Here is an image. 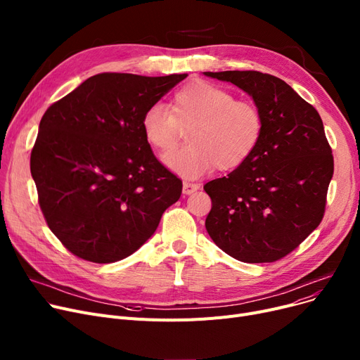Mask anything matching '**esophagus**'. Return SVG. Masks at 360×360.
I'll return each mask as SVG.
<instances>
[{"mask_svg": "<svg viewBox=\"0 0 360 360\" xmlns=\"http://www.w3.org/2000/svg\"><path fill=\"white\" fill-rule=\"evenodd\" d=\"M197 190H200V184H195V182H184V186H182V191L184 194H193L195 193Z\"/></svg>", "mask_w": 360, "mask_h": 360, "instance_id": "esophagus-1", "label": "esophagus"}]
</instances>
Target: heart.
<instances>
[{
  "label": "heart",
  "instance_id": "1",
  "mask_svg": "<svg viewBox=\"0 0 360 360\" xmlns=\"http://www.w3.org/2000/svg\"><path fill=\"white\" fill-rule=\"evenodd\" d=\"M184 128H190L191 143L166 155L165 163L182 176L195 178L214 166L232 170L247 162L262 139L264 115L252 101L194 80L175 91L172 109L156 102L141 117L146 141L160 153L175 147Z\"/></svg>",
  "mask_w": 360,
  "mask_h": 360
}]
</instances>
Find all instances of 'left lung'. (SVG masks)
Wrapping results in <instances>:
<instances>
[{"mask_svg": "<svg viewBox=\"0 0 360 360\" xmlns=\"http://www.w3.org/2000/svg\"><path fill=\"white\" fill-rule=\"evenodd\" d=\"M251 94L264 115L254 155L204 185L205 229L243 262H274L296 250L326 213L334 159L316 109L283 80L259 71L204 72Z\"/></svg>", "mask_w": 360, "mask_h": 360, "instance_id": "8db88e82", "label": "left lung"}]
</instances>
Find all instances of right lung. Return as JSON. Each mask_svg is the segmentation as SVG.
<instances>
[{
	"instance_id": "add662e5",
	"label": "right lung",
	"mask_w": 360,
	"mask_h": 360,
	"mask_svg": "<svg viewBox=\"0 0 360 360\" xmlns=\"http://www.w3.org/2000/svg\"><path fill=\"white\" fill-rule=\"evenodd\" d=\"M185 77L101 72L44 113L30 172L49 229L72 255L127 258L179 200L182 181L153 155L141 117Z\"/></svg>"
}]
</instances>
